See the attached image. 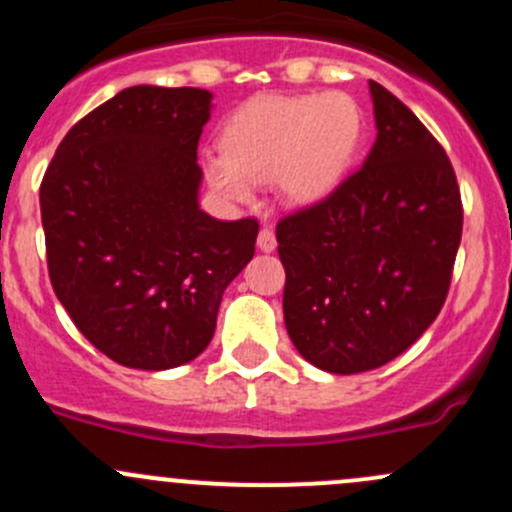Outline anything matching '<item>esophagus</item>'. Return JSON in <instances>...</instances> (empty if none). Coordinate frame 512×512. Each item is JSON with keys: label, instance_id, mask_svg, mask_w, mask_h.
<instances>
[{"label": "esophagus", "instance_id": "obj_1", "mask_svg": "<svg viewBox=\"0 0 512 512\" xmlns=\"http://www.w3.org/2000/svg\"><path fill=\"white\" fill-rule=\"evenodd\" d=\"M257 247H260L262 252H272L277 247V237L275 232H272V227H262L260 235H257Z\"/></svg>", "mask_w": 512, "mask_h": 512}]
</instances>
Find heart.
I'll return each mask as SVG.
<instances>
[{"label":"heart","mask_w":512,"mask_h":512,"mask_svg":"<svg viewBox=\"0 0 512 512\" xmlns=\"http://www.w3.org/2000/svg\"><path fill=\"white\" fill-rule=\"evenodd\" d=\"M361 131L359 103L344 91L257 96L225 121L223 153L203 158L205 178L237 203L270 180L292 203H319L347 178Z\"/></svg>","instance_id":"1"}]
</instances>
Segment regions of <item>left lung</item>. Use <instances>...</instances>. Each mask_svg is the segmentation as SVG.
<instances>
[{
  "mask_svg": "<svg viewBox=\"0 0 512 512\" xmlns=\"http://www.w3.org/2000/svg\"><path fill=\"white\" fill-rule=\"evenodd\" d=\"M369 91L379 133L364 165L277 223L287 334L332 374L384 366L431 327L463 232L443 146L391 91Z\"/></svg>",
  "mask_w": 512,
  "mask_h": 512,
  "instance_id": "8db88e82",
  "label": "left lung"
}]
</instances>
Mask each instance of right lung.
<instances>
[{"mask_svg": "<svg viewBox=\"0 0 512 512\" xmlns=\"http://www.w3.org/2000/svg\"><path fill=\"white\" fill-rule=\"evenodd\" d=\"M205 89L131 86L74 123L39 188L56 297L123 366L173 369L203 354L227 285L255 255V218L198 205Z\"/></svg>", "mask_w": 512, "mask_h": 512, "instance_id": "add662e5", "label": "right lung"}]
</instances>
